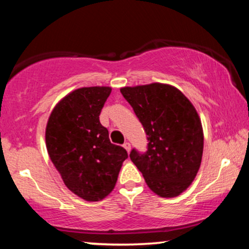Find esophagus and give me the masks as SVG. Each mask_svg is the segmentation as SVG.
<instances>
[{
	"instance_id": "esophagus-1",
	"label": "esophagus",
	"mask_w": 249,
	"mask_h": 249,
	"mask_svg": "<svg viewBox=\"0 0 249 249\" xmlns=\"http://www.w3.org/2000/svg\"><path fill=\"white\" fill-rule=\"evenodd\" d=\"M123 147H124L125 149H126V151L127 152H130L131 151V143H130V142H125V143L124 144H123Z\"/></svg>"
}]
</instances>
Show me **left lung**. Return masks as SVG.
<instances>
[{
    "instance_id": "8db88e82",
    "label": "left lung",
    "mask_w": 249,
    "mask_h": 249,
    "mask_svg": "<svg viewBox=\"0 0 249 249\" xmlns=\"http://www.w3.org/2000/svg\"><path fill=\"white\" fill-rule=\"evenodd\" d=\"M125 98L148 135L147 151L133 148L130 158L148 187L160 197H175L187 189L200 167L204 134L196 109L171 85L123 88Z\"/></svg>"
}]
</instances>
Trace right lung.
I'll use <instances>...</instances> for the list:
<instances>
[{
    "instance_id": "1",
    "label": "right lung",
    "mask_w": 249,
    "mask_h": 249,
    "mask_svg": "<svg viewBox=\"0 0 249 249\" xmlns=\"http://www.w3.org/2000/svg\"><path fill=\"white\" fill-rule=\"evenodd\" d=\"M111 89L82 88L53 109L45 132L46 148L66 187L88 201H98L114 189L128 157L112 144L99 115Z\"/></svg>"
}]
</instances>
